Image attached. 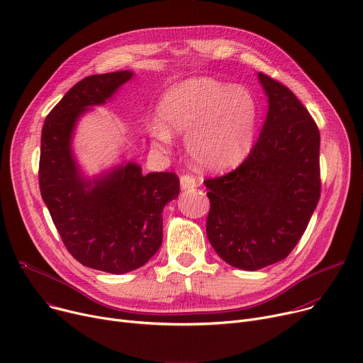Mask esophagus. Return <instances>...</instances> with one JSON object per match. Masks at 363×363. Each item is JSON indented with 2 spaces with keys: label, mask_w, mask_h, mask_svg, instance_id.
I'll return each mask as SVG.
<instances>
[{
  "label": "esophagus",
  "mask_w": 363,
  "mask_h": 363,
  "mask_svg": "<svg viewBox=\"0 0 363 363\" xmlns=\"http://www.w3.org/2000/svg\"><path fill=\"white\" fill-rule=\"evenodd\" d=\"M179 184H181V189H184V191H189L192 188L199 186V181L191 175H182L179 179Z\"/></svg>",
  "instance_id": "esophagus-1"
}]
</instances>
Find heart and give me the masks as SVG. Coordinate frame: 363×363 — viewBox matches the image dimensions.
I'll return each instance as SVG.
<instances>
[{
    "label": "heart",
    "mask_w": 363,
    "mask_h": 363,
    "mask_svg": "<svg viewBox=\"0 0 363 363\" xmlns=\"http://www.w3.org/2000/svg\"><path fill=\"white\" fill-rule=\"evenodd\" d=\"M150 137L167 149L174 134H185V150L204 171H225L248 155L258 118L250 90L208 77L186 79L169 89L157 108Z\"/></svg>",
    "instance_id": "heart-1"
}]
</instances>
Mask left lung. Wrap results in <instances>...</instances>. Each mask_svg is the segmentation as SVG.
Returning a JSON list of instances; mask_svg holds the SVG:
<instances>
[{
    "label": "left lung",
    "instance_id": "8db88e82",
    "mask_svg": "<svg viewBox=\"0 0 363 363\" xmlns=\"http://www.w3.org/2000/svg\"><path fill=\"white\" fill-rule=\"evenodd\" d=\"M269 111L258 141L233 172L204 181L207 238L232 267L255 272L296 247L320 200V131L299 99L258 72Z\"/></svg>",
    "mask_w": 363,
    "mask_h": 363
}]
</instances>
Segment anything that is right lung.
I'll return each instance as SVG.
<instances>
[{"mask_svg":"<svg viewBox=\"0 0 363 363\" xmlns=\"http://www.w3.org/2000/svg\"><path fill=\"white\" fill-rule=\"evenodd\" d=\"M133 77L124 69L79 82L46 116L40 140V194L64 245L86 267L112 274L140 269L157 252L162 211L179 196L172 172L143 175L138 163L123 159L89 177L72 150L80 119Z\"/></svg>","mask_w":363,"mask_h":363,"instance_id":"obj_1","label":"right lung"}]
</instances>
